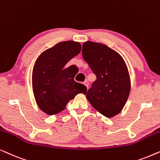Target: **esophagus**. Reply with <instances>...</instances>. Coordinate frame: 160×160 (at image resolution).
<instances>
[{"label":"esophagus","mask_w":160,"mask_h":160,"mask_svg":"<svg viewBox=\"0 0 160 160\" xmlns=\"http://www.w3.org/2000/svg\"><path fill=\"white\" fill-rule=\"evenodd\" d=\"M83 84L85 85V86H86L87 87V88H88V85H89V82H88V81H87V80H86V81H84V82H83Z\"/></svg>","instance_id":"obj_1"}]
</instances>
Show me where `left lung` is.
I'll return each instance as SVG.
<instances>
[{
    "mask_svg": "<svg viewBox=\"0 0 160 160\" xmlns=\"http://www.w3.org/2000/svg\"><path fill=\"white\" fill-rule=\"evenodd\" d=\"M82 54L97 76L86 93L87 99L107 118L116 116L124 107L130 92V77L124 60L105 44L90 41L82 44Z\"/></svg>",
    "mask_w": 160,
    "mask_h": 160,
    "instance_id": "left-lung-1",
    "label": "left lung"
}]
</instances>
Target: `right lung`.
Wrapping results in <instances>:
<instances>
[{
    "instance_id": "1",
    "label": "right lung",
    "mask_w": 160,
    "mask_h": 160,
    "mask_svg": "<svg viewBox=\"0 0 160 160\" xmlns=\"http://www.w3.org/2000/svg\"><path fill=\"white\" fill-rule=\"evenodd\" d=\"M80 51L79 42H59L44 51L36 61L32 73L33 92L37 105L46 114L58 113L77 94H86V87L74 81V65L65 67Z\"/></svg>"
}]
</instances>
